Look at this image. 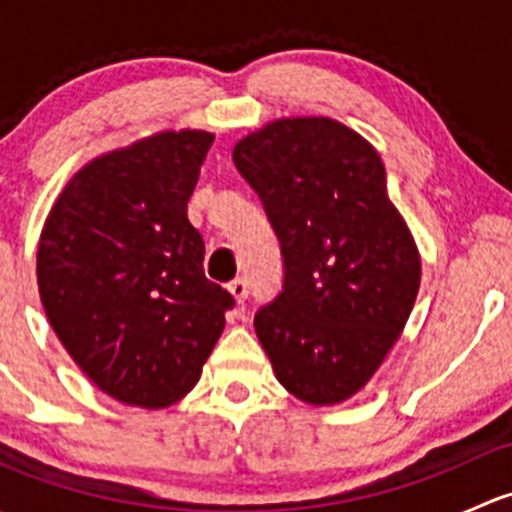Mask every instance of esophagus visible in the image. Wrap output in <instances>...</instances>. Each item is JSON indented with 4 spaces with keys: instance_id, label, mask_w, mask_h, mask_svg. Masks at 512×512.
<instances>
[{
    "instance_id": "obj_1",
    "label": "esophagus",
    "mask_w": 512,
    "mask_h": 512,
    "mask_svg": "<svg viewBox=\"0 0 512 512\" xmlns=\"http://www.w3.org/2000/svg\"><path fill=\"white\" fill-rule=\"evenodd\" d=\"M227 289H230V294H232V297H235L237 304H245L247 292H250V289H247V282L245 280H240V277H237V280H232L230 285H227Z\"/></svg>"
}]
</instances>
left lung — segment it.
<instances>
[{
	"label": "left lung",
	"instance_id": "obj_1",
	"mask_svg": "<svg viewBox=\"0 0 512 512\" xmlns=\"http://www.w3.org/2000/svg\"><path fill=\"white\" fill-rule=\"evenodd\" d=\"M237 170L280 240L282 292L255 332L289 394L342 404L374 376L404 332L421 257L386 193L379 153L324 116L280 118L242 138Z\"/></svg>",
	"mask_w": 512,
	"mask_h": 512
}]
</instances>
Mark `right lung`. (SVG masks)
Listing matches in <instances>:
<instances>
[{
  "mask_svg": "<svg viewBox=\"0 0 512 512\" xmlns=\"http://www.w3.org/2000/svg\"><path fill=\"white\" fill-rule=\"evenodd\" d=\"M213 138L185 128L103 153L66 183L41 230L36 280L51 329L128 406L183 399L235 307L205 277V242L188 220Z\"/></svg>",
  "mask_w": 512,
  "mask_h": 512,
  "instance_id": "right-lung-1",
  "label": "right lung"
}]
</instances>
